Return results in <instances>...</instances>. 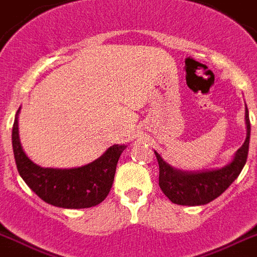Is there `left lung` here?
I'll use <instances>...</instances> for the list:
<instances>
[{
    "instance_id": "obj_1",
    "label": "left lung",
    "mask_w": 257,
    "mask_h": 257,
    "mask_svg": "<svg viewBox=\"0 0 257 257\" xmlns=\"http://www.w3.org/2000/svg\"><path fill=\"white\" fill-rule=\"evenodd\" d=\"M245 124H247V138L245 142L235 154L234 160L220 169L198 173L173 169L164 162L162 156L155 151L159 163V186L165 196L177 205H206L219 197L228 186L235 181L247 162L248 147H249V133L251 123L245 106Z\"/></svg>"
}]
</instances>
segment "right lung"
<instances>
[{"mask_svg":"<svg viewBox=\"0 0 257 257\" xmlns=\"http://www.w3.org/2000/svg\"><path fill=\"white\" fill-rule=\"evenodd\" d=\"M12 139L17 168L23 181L44 202L65 209H86L102 202L111 189L116 164L126 148V146L116 144L90 164L80 168L54 169L42 168L23 152L17 116Z\"/></svg>","mask_w":257,"mask_h":257,"instance_id":"1","label":"right lung"}]
</instances>
